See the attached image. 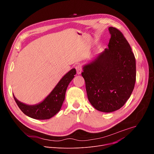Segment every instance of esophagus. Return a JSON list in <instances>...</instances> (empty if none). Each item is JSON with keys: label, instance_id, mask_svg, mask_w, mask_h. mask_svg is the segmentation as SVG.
<instances>
[{"label": "esophagus", "instance_id": "34e87169", "mask_svg": "<svg viewBox=\"0 0 154 154\" xmlns=\"http://www.w3.org/2000/svg\"><path fill=\"white\" fill-rule=\"evenodd\" d=\"M75 69H76V71H77V74L78 75L82 73V68L81 67V66L80 65H77V66L75 67Z\"/></svg>", "mask_w": 154, "mask_h": 154}]
</instances>
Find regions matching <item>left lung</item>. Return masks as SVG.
<instances>
[{
    "label": "left lung",
    "instance_id": "obj_1",
    "mask_svg": "<svg viewBox=\"0 0 154 154\" xmlns=\"http://www.w3.org/2000/svg\"><path fill=\"white\" fill-rule=\"evenodd\" d=\"M108 48L84 65L88 98L98 111L111 113L121 108L130 97L136 81V61L130 46L117 29L108 28Z\"/></svg>",
    "mask_w": 154,
    "mask_h": 154
}]
</instances>
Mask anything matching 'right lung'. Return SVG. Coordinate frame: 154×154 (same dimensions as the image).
Listing matches in <instances>:
<instances>
[{
	"label": "right lung",
	"instance_id": "1",
	"mask_svg": "<svg viewBox=\"0 0 154 154\" xmlns=\"http://www.w3.org/2000/svg\"><path fill=\"white\" fill-rule=\"evenodd\" d=\"M76 74L75 68L70 70L59 81L51 93L42 102L35 105H27L19 101L14 96V99L26 115L35 119H49L55 116L61 108L64 100L66 91Z\"/></svg>",
	"mask_w": 154,
	"mask_h": 154
}]
</instances>
